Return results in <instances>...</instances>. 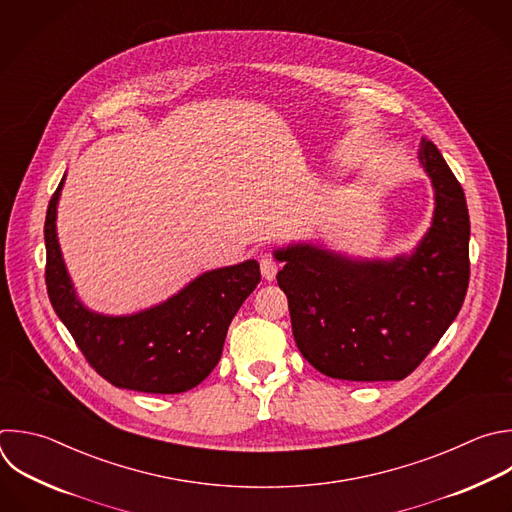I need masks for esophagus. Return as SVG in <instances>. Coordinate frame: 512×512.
Returning a JSON list of instances; mask_svg holds the SVG:
<instances>
[{
  "instance_id": "esophagus-1",
  "label": "esophagus",
  "mask_w": 512,
  "mask_h": 512,
  "mask_svg": "<svg viewBox=\"0 0 512 512\" xmlns=\"http://www.w3.org/2000/svg\"><path fill=\"white\" fill-rule=\"evenodd\" d=\"M277 263L271 259V257H261L259 261V269H261V275L267 279V281H273L275 275H277Z\"/></svg>"
}]
</instances>
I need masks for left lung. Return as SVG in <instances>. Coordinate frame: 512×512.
I'll list each match as a JSON object with an SVG mask.
<instances>
[{
	"label": "left lung",
	"instance_id": "1",
	"mask_svg": "<svg viewBox=\"0 0 512 512\" xmlns=\"http://www.w3.org/2000/svg\"><path fill=\"white\" fill-rule=\"evenodd\" d=\"M418 156L436 189L434 221L408 259L350 261L309 245L277 251L301 356L350 382L404 380L458 315L470 279L464 191L432 140Z\"/></svg>",
	"mask_w": 512,
	"mask_h": 512
}]
</instances>
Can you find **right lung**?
<instances>
[{
	"label": "right lung",
	"instance_id": "1",
	"mask_svg": "<svg viewBox=\"0 0 512 512\" xmlns=\"http://www.w3.org/2000/svg\"><path fill=\"white\" fill-rule=\"evenodd\" d=\"M62 183L44 225L46 287L86 362L112 386L146 394H181L201 384L221 360L231 319L261 281L257 261L209 271L173 299L136 315L90 313L74 295L56 239Z\"/></svg>",
	"mask_w": 512,
	"mask_h": 512
}]
</instances>
